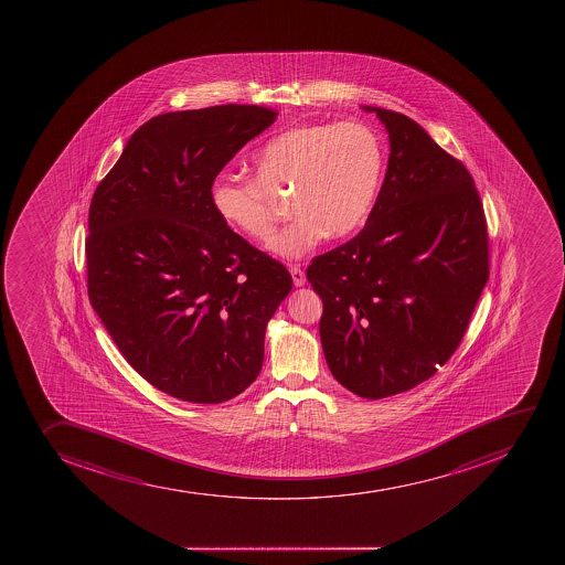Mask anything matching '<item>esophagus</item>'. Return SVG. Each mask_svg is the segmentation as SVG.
<instances>
[{
    "instance_id": "1",
    "label": "esophagus",
    "mask_w": 565,
    "mask_h": 565,
    "mask_svg": "<svg viewBox=\"0 0 565 565\" xmlns=\"http://www.w3.org/2000/svg\"><path fill=\"white\" fill-rule=\"evenodd\" d=\"M289 270H291L292 284H295V286H306V273H303L302 268L298 267V265H291Z\"/></svg>"
}]
</instances>
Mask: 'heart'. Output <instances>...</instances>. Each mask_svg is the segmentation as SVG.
Returning <instances> with one entry per match:
<instances>
[{"instance_id": "1", "label": "heart", "mask_w": 565, "mask_h": 565, "mask_svg": "<svg viewBox=\"0 0 565 565\" xmlns=\"http://www.w3.org/2000/svg\"><path fill=\"white\" fill-rule=\"evenodd\" d=\"M250 168L254 179L223 174L213 182V212L237 234L263 241L278 217L273 195H289L295 218L268 248L292 259L324 235L341 239L366 223L385 174V147L369 125H302L268 138L252 152Z\"/></svg>"}]
</instances>
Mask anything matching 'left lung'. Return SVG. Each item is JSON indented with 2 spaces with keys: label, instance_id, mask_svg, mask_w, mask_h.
Wrapping results in <instances>:
<instances>
[{
  "label": "left lung",
  "instance_id": "1",
  "mask_svg": "<svg viewBox=\"0 0 565 565\" xmlns=\"http://www.w3.org/2000/svg\"><path fill=\"white\" fill-rule=\"evenodd\" d=\"M385 125L391 157L364 228L315 257L320 341L348 391L381 399L435 375L451 358L487 286L488 232L468 169L416 121L363 107Z\"/></svg>",
  "mask_w": 565,
  "mask_h": 565
}]
</instances>
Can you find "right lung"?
Segmentation results:
<instances>
[{"instance_id": "obj_1", "label": "right lung", "mask_w": 565, "mask_h": 565, "mask_svg": "<svg viewBox=\"0 0 565 565\" xmlns=\"http://www.w3.org/2000/svg\"><path fill=\"white\" fill-rule=\"evenodd\" d=\"M276 116L256 105L160 114L92 196V308L130 366L182 402H228L254 383L268 320L291 291L289 270L210 202L221 169Z\"/></svg>"}]
</instances>
